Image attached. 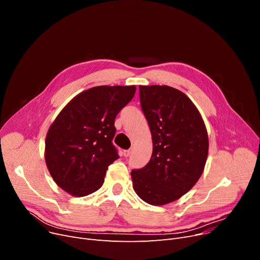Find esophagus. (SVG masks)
<instances>
[{"instance_id": "34e87169", "label": "esophagus", "mask_w": 260, "mask_h": 260, "mask_svg": "<svg viewBox=\"0 0 260 260\" xmlns=\"http://www.w3.org/2000/svg\"><path fill=\"white\" fill-rule=\"evenodd\" d=\"M123 155H124V157H129L132 155V149H126V151L123 152Z\"/></svg>"}]
</instances>
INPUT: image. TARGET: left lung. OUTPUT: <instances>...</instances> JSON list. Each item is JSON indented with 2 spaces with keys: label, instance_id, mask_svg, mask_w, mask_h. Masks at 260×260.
Masks as SVG:
<instances>
[{
  "label": "left lung",
  "instance_id": "obj_1",
  "mask_svg": "<svg viewBox=\"0 0 260 260\" xmlns=\"http://www.w3.org/2000/svg\"><path fill=\"white\" fill-rule=\"evenodd\" d=\"M153 140L147 165L131 175L136 194L152 206L179 199L203 173L209 153L202 117L182 91L168 85L139 86Z\"/></svg>",
  "mask_w": 260,
  "mask_h": 260
}]
</instances>
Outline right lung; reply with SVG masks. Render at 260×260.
<instances>
[{
  "label": "right lung",
  "instance_id": "obj_1",
  "mask_svg": "<svg viewBox=\"0 0 260 260\" xmlns=\"http://www.w3.org/2000/svg\"><path fill=\"white\" fill-rule=\"evenodd\" d=\"M135 91L134 85L89 88L54 119L45 140V162L65 192L83 197L102 186L108 166L119 158L113 144L115 119Z\"/></svg>",
  "mask_w": 260,
  "mask_h": 260
}]
</instances>
